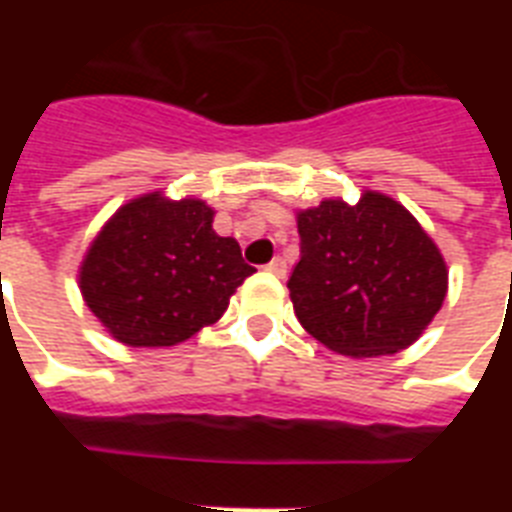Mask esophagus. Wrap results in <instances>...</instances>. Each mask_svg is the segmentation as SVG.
<instances>
[{"label": "esophagus", "mask_w": 512, "mask_h": 512, "mask_svg": "<svg viewBox=\"0 0 512 512\" xmlns=\"http://www.w3.org/2000/svg\"><path fill=\"white\" fill-rule=\"evenodd\" d=\"M265 271L273 273V276H287V263L281 257H273L271 263L265 265Z\"/></svg>", "instance_id": "esophagus-1"}]
</instances>
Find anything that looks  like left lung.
Segmentation results:
<instances>
[{"instance_id":"left-lung-1","label":"left lung","mask_w":512,"mask_h":512,"mask_svg":"<svg viewBox=\"0 0 512 512\" xmlns=\"http://www.w3.org/2000/svg\"><path fill=\"white\" fill-rule=\"evenodd\" d=\"M300 263L287 287L303 329L342 356L409 348L446 297V263L422 225L385 193L321 201L297 215Z\"/></svg>"}]
</instances>
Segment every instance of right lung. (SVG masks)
Segmentation results:
<instances>
[{
    "instance_id": "right-lung-1",
    "label": "right lung",
    "mask_w": 512,
    "mask_h": 512,
    "mask_svg": "<svg viewBox=\"0 0 512 512\" xmlns=\"http://www.w3.org/2000/svg\"><path fill=\"white\" fill-rule=\"evenodd\" d=\"M199 199L146 193L103 225L79 268V289L103 327L132 348H167L215 324L255 273L236 239L217 236Z\"/></svg>"
}]
</instances>
